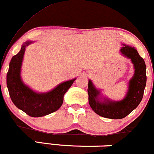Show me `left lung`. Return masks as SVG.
<instances>
[{
	"mask_svg": "<svg viewBox=\"0 0 154 154\" xmlns=\"http://www.w3.org/2000/svg\"><path fill=\"white\" fill-rule=\"evenodd\" d=\"M119 51L123 56L131 60L134 68L133 76L129 80L128 90L122 100L114 101L109 99L95 88L91 79L88 81L90 106L97 114L108 119H122L135 109L142 100L146 85V63L135 48L123 44Z\"/></svg>",
	"mask_w": 154,
	"mask_h": 154,
	"instance_id": "obj_1",
	"label": "left lung"
}]
</instances>
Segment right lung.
<instances>
[{
	"instance_id": "right-lung-1",
	"label": "right lung",
	"mask_w": 154,
	"mask_h": 154,
	"mask_svg": "<svg viewBox=\"0 0 154 154\" xmlns=\"http://www.w3.org/2000/svg\"><path fill=\"white\" fill-rule=\"evenodd\" d=\"M35 41L27 40L21 50L12 57L6 76V84L12 102L18 109L32 117H40L57 111L62 105L63 95L76 78L65 81L45 93L33 91L23 82L22 66L26 46Z\"/></svg>"
}]
</instances>
